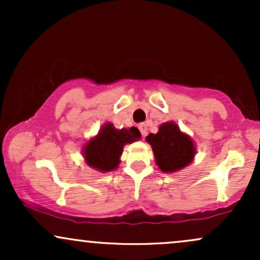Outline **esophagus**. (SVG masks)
Instances as JSON below:
<instances>
[{
  "label": "esophagus",
  "instance_id": "1",
  "mask_svg": "<svg viewBox=\"0 0 260 260\" xmlns=\"http://www.w3.org/2000/svg\"><path fill=\"white\" fill-rule=\"evenodd\" d=\"M138 128H139L140 133H142V137H143V138H144V137H147V134H148V131H147V124H145V123H140Z\"/></svg>",
  "mask_w": 260,
  "mask_h": 260
}]
</instances>
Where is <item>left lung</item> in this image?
<instances>
[{
  "label": "left lung",
  "instance_id": "1",
  "mask_svg": "<svg viewBox=\"0 0 260 260\" xmlns=\"http://www.w3.org/2000/svg\"><path fill=\"white\" fill-rule=\"evenodd\" d=\"M147 142L154 151L156 165L162 172H175L193 161L196 147L192 138L182 133L175 122H165L156 134L150 133Z\"/></svg>",
  "mask_w": 260,
  "mask_h": 260
}]
</instances>
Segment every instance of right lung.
I'll return each instance as SVG.
<instances>
[{
  "mask_svg": "<svg viewBox=\"0 0 260 260\" xmlns=\"http://www.w3.org/2000/svg\"><path fill=\"white\" fill-rule=\"evenodd\" d=\"M138 128L116 129L112 123H105L101 129L83 148L85 162L92 169L101 172H109L117 169L120 157L126 144L140 139Z\"/></svg>",
  "mask_w": 260,
  "mask_h": 260,
  "instance_id": "add662e5",
  "label": "right lung"
}]
</instances>
